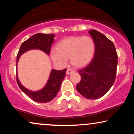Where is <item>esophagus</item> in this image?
I'll return each mask as SVG.
<instances>
[{"instance_id": "esophagus-1", "label": "esophagus", "mask_w": 134, "mask_h": 134, "mask_svg": "<svg viewBox=\"0 0 134 134\" xmlns=\"http://www.w3.org/2000/svg\"><path fill=\"white\" fill-rule=\"evenodd\" d=\"M73 72H74V71H73L72 69H71V68H68L67 70H66V74L69 75V74H71V73Z\"/></svg>"}]
</instances>
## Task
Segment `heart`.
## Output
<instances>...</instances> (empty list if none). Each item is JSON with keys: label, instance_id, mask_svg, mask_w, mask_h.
<instances>
[{"label": "heart", "instance_id": "obj_1", "mask_svg": "<svg viewBox=\"0 0 134 134\" xmlns=\"http://www.w3.org/2000/svg\"><path fill=\"white\" fill-rule=\"evenodd\" d=\"M94 51V42L89 36H72L57 44L51 51V58L55 63L65 65L66 58L76 67H81L90 62Z\"/></svg>", "mask_w": 134, "mask_h": 134}]
</instances>
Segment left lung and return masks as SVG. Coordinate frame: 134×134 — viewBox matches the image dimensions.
<instances>
[{
    "mask_svg": "<svg viewBox=\"0 0 134 134\" xmlns=\"http://www.w3.org/2000/svg\"><path fill=\"white\" fill-rule=\"evenodd\" d=\"M88 33L94 43V56L88 65L78 71L81 80L77 85L79 93L89 99L103 96L114 83L118 55L114 44L101 33L91 30Z\"/></svg>",
    "mask_w": 134,
    "mask_h": 134,
    "instance_id": "1",
    "label": "left lung"
}]
</instances>
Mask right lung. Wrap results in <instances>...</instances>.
<instances>
[{
    "label": "right lung",
    "instance_id": "add662e5",
    "mask_svg": "<svg viewBox=\"0 0 134 134\" xmlns=\"http://www.w3.org/2000/svg\"><path fill=\"white\" fill-rule=\"evenodd\" d=\"M54 34H44L39 33L32 36L26 41L23 42L17 55L16 68L20 57L27 51L32 49H39L49 55L51 46L54 42ZM66 72V69L60 71L52 69L49 80L46 85L41 90L36 91L29 90L22 85L18 79V71H16V81L21 90L29 98L35 102L46 103L52 100L57 94L62 82L65 76Z\"/></svg>",
    "mask_w": 134,
    "mask_h": 134
}]
</instances>
